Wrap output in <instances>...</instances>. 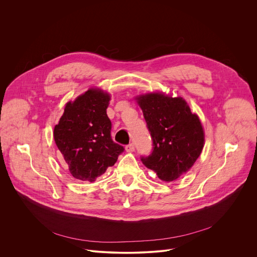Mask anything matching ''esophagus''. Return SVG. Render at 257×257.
Masks as SVG:
<instances>
[{"label": "esophagus", "instance_id": "esophagus-1", "mask_svg": "<svg viewBox=\"0 0 257 257\" xmlns=\"http://www.w3.org/2000/svg\"><path fill=\"white\" fill-rule=\"evenodd\" d=\"M125 149H126V151H127V152H133V151H134V149H135V146H134V144H133V143H130V144L126 145Z\"/></svg>", "mask_w": 257, "mask_h": 257}]
</instances>
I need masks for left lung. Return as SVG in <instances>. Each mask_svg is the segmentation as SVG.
<instances>
[{
    "label": "left lung",
    "instance_id": "1",
    "mask_svg": "<svg viewBox=\"0 0 257 257\" xmlns=\"http://www.w3.org/2000/svg\"><path fill=\"white\" fill-rule=\"evenodd\" d=\"M136 100L153 142L151 154L141 156V161L161 181H176L190 170L203 150L202 123L181 97L150 93Z\"/></svg>",
    "mask_w": 257,
    "mask_h": 257
}]
</instances>
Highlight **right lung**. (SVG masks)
I'll list each match as a JSON object with an SVG mask.
<instances>
[{
  "instance_id": "add662e5",
  "label": "right lung",
  "mask_w": 257,
  "mask_h": 257,
  "mask_svg": "<svg viewBox=\"0 0 257 257\" xmlns=\"http://www.w3.org/2000/svg\"><path fill=\"white\" fill-rule=\"evenodd\" d=\"M110 95L90 89L65 105L54 127L53 137L70 175L80 182L93 183L113 166L124 147L111 137L107 116Z\"/></svg>"
}]
</instances>
